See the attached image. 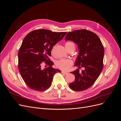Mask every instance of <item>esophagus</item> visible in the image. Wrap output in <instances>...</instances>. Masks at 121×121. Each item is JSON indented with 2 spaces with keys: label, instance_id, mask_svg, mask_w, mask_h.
Listing matches in <instances>:
<instances>
[{
  "label": "esophagus",
  "instance_id": "34e87169",
  "mask_svg": "<svg viewBox=\"0 0 121 121\" xmlns=\"http://www.w3.org/2000/svg\"><path fill=\"white\" fill-rule=\"evenodd\" d=\"M61 73H62V74H65V75H67V74H69L68 72H65L64 71H61Z\"/></svg>",
  "mask_w": 121,
  "mask_h": 121
}]
</instances>
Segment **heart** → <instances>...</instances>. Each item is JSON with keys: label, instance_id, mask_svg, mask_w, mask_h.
Listing matches in <instances>:
<instances>
[{"label": "heart", "instance_id": "obj_1", "mask_svg": "<svg viewBox=\"0 0 121 121\" xmlns=\"http://www.w3.org/2000/svg\"><path fill=\"white\" fill-rule=\"evenodd\" d=\"M65 47L67 50H68L69 48H72V47H74V48H75V44L71 41H69L65 43ZM54 47L55 46H53L52 50H51V52H52V54L54 53ZM56 65L57 68L61 69V70L67 71L71 68L73 65V61L71 60L61 59L56 62Z\"/></svg>", "mask_w": 121, "mask_h": 121}]
</instances>
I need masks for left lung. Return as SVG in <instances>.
I'll list each match as a JSON object with an SVG mask.
<instances>
[{
	"label": "left lung",
	"instance_id": "8db88e82",
	"mask_svg": "<svg viewBox=\"0 0 121 121\" xmlns=\"http://www.w3.org/2000/svg\"><path fill=\"white\" fill-rule=\"evenodd\" d=\"M65 39L75 42L79 50L75 64L79 69L71 72L75 80L69 86L76 91L86 90L93 85L103 69L104 46L95 33L86 29L69 32ZM81 67L84 69L80 71Z\"/></svg>",
	"mask_w": 121,
	"mask_h": 121
}]
</instances>
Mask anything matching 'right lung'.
I'll return each instance as SVG.
<instances>
[{"mask_svg":"<svg viewBox=\"0 0 121 121\" xmlns=\"http://www.w3.org/2000/svg\"><path fill=\"white\" fill-rule=\"evenodd\" d=\"M67 32H54L38 29L29 33L24 38L18 52V68L26 84L30 89L43 91L52 85L53 77L58 69L52 68L51 50ZM45 63L48 67L43 69ZM46 67V65H45Z\"/></svg>","mask_w":121,"mask_h":121,"instance_id":"1","label":"right lung"}]
</instances>
